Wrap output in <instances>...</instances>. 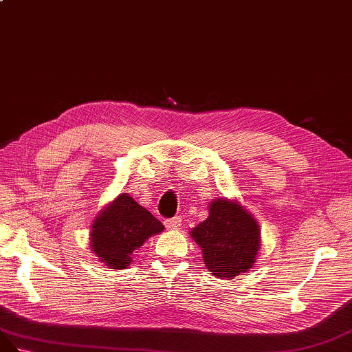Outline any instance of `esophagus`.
I'll return each mask as SVG.
<instances>
[{"label": "esophagus", "instance_id": "obj_1", "mask_svg": "<svg viewBox=\"0 0 352 352\" xmlns=\"http://www.w3.org/2000/svg\"><path fill=\"white\" fill-rule=\"evenodd\" d=\"M179 226H182V218H179V217L165 219V227L168 230H177Z\"/></svg>", "mask_w": 352, "mask_h": 352}]
</instances>
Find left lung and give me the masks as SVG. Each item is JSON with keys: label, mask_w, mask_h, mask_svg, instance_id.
<instances>
[{"label": "left lung", "mask_w": 352, "mask_h": 352, "mask_svg": "<svg viewBox=\"0 0 352 352\" xmlns=\"http://www.w3.org/2000/svg\"><path fill=\"white\" fill-rule=\"evenodd\" d=\"M190 236L202 248L206 268L218 278L246 273L261 248L256 219L239 202L224 197L210 202L209 217Z\"/></svg>", "instance_id": "left-lung-1"}]
</instances>
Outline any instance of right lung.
I'll list each match as a JSON object with an SVG mask.
<instances>
[{
    "instance_id": "1",
    "label": "right lung",
    "mask_w": 352,
    "mask_h": 352,
    "mask_svg": "<svg viewBox=\"0 0 352 352\" xmlns=\"http://www.w3.org/2000/svg\"><path fill=\"white\" fill-rule=\"evenodd\" d=\"M160 232H164L162 223L128 193H122L93 221L89 246L104 265L120 270L131 264L137 248Z\"/></svg>"
}]
</instances>
